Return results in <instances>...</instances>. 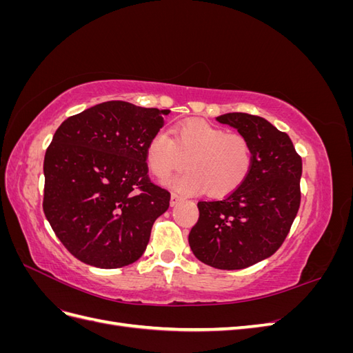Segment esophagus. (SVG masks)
Returning <instances> with one entry per match:
<instances>
[{"mask_svg": "<svg viewBox=\"0 0 353 353\" xmlns=\"http://www.w3.org/2000/svg\"><path fill=\"white\" fill-rule=\"evenodd\" d=\"M183 200V197H181L179 194H176V193H172L170 194V206H175V205H178V203Z\"/></svg>", "mask_w": 353, "mask_h": 353, "instance_id": "1", "label": "esophagus"}]
</instances>
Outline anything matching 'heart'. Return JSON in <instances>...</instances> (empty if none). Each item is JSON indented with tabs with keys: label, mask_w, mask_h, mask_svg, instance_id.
Masks as SVG:
<instances>
[{
	"label": "heart",
	"mask_w": 353,
	"mask_h": 353,
	"mask_svg": "<svg viewBox=\"0 0 353 353\" xmlns=\"http://www.w3.org/2000/svg\"><path fill=\"white\" fill-rule=\"evenodd\" d=\"M168 132H156L147 144V165L159 179L183 169L170 187L190 194L206 191L210 197H225L239 190L253 168V147L241 134L203 119L179 122Z\"/></svg>",
	"instance_id": "obj_1"
}]
</instances>
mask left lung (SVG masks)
Returning <instances> with one entry per match:
<instances>
[{
	"instance_id": "1",
	"label": "left lung",
	"mask_w": 353,
	"mask_h": 353,
	"mask_svg": "<svg viewBox=\"0 0 353 353\" xmlns=\"http://www.w3.org/2000/svg\"><path fill=\"white\" fill-rule=\"evenodd\" d=\"M253 147L245 183L221 200L199 201V221L188 243L194 256L218 270H243L281 248L301 206L302 157L285 132L261 116L227 113L218 117Z\"/></svg>"
}]
</instances>
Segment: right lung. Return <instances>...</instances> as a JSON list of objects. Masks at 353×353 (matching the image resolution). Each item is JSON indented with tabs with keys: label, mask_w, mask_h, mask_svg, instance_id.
I'll return each instance as SVG.
<instances>
[{
	"label": "right lung",
	"mask_w": 353,
	"mask_h": 353,
	"mask_svg": "<svg viewBox=\"0 0 353 353\" xmlns=\"http://www.w3.org/2000/svg\"><path fill=\"white\" fill-rule=\"evenodd\" d=\"M169 110L105 101L63 122L44 159L42 209L70 254L97 268L141 258L170 193L148 176L147 144Z\"/></svg>",
	"instance_id": "right-lung-1"
}]
</instances>
